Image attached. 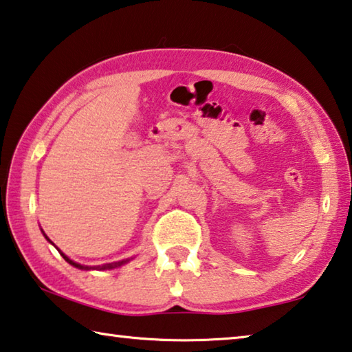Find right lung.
<instances>
[{
  "label": "right lung",
  "mask_w": 352,
  "mask_h": 352,
  "mask_svg": "<svg viewBox=\"0 0 352 352\" xmlns=\"http://www.w3.org/2000/svg\"><path fill=\"white\" fill-rule=\"evenodd\" d=\"M60 255H63V256H64V258H65V261H69V263H70V265H74L75 267H80V270H89V267H87V266L78 265V263H75V261H72L70 258H67V256H65L64 254H60ZM126 261H128V260H124V261H119V263H113V265H104V266H102V267H100V270H111V267L120 266V265H124V263H126Z\"/></svg>",
  "instance_id": "right-lung-1"
}]
</instances>
